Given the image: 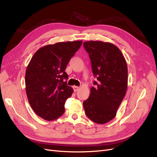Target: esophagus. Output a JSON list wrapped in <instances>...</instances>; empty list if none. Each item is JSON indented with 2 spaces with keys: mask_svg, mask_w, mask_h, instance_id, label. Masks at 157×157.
Instances as JSON below:
<instances>
[{
  "mask_svg": "<svg viewBox=\"0 0 157 157\" xmlns=\"http://www.w3.org/2000/svg\"><path fill=\"white\" fill-rule=\"evenodd\" d=\"M73 88V90L75 92H77L78 90L80 89V88L78 86H74Z\"/></svg>",
  "mask_w": 157,
  "mask_h": 157,
  "instance_id": "obj_1",
  "label": "esophagus"
}]
</instances>
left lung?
Instances as JSON below:
<instances>
[{"mask_svg":"<svg viewBox=\"0 0 157 157\" xmlns=\"http://www.w3.org/2000/svg\"><path fill=\"white\" fill-rule=\"evenodd\" d=\"M97 78L83 102L85 113L97 124H105L115 117L128 86V68L118 47L109 42L87 41L83 43Z\"/></svg>","mask_w":157,"mask_h":157,"instance_id":"1","label":"left lung"}]
</instances>
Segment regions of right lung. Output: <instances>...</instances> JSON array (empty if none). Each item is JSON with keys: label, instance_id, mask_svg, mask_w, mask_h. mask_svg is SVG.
<instances>
[{"label": "right lung", "instance_id": "obj_1", "mask_svg": "<svg viewBox=\"0 0 157 157\" xmlns=\"http://www.w3.org/2000/svg\"><path fill=\"white\" fill-rule=\"evenodd\" d=\"M82 42L44 46L35 52L27 66L25 80L28 101L36 115L44 120L54 121L65 112V103L73 92L67 84L68 75L65 70Z\"/></svg>", "mask_w": 157, "mask_h": 157}]
</instances>
